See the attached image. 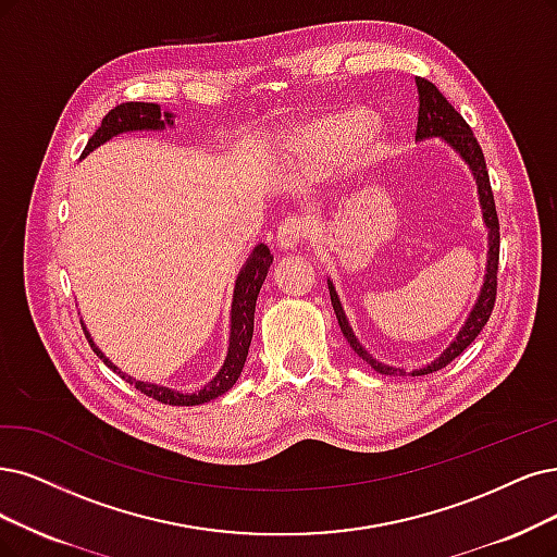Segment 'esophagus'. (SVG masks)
<instances>
[{"instance_id":"obj_1","label":"esophagus","mask_w":557,"mask_h":557,"mask_svg":"<svg viewBox=\"0 0 557 557\" xmlns=\"http://www.w3.org/2000/svg\"><path fill=\"white\" fill-rule=\"evenodd\" d=\"M312 226L300 215H286L277 230V245L282 250H294L305 238H310Z\"/></svg>"}]
</instances>
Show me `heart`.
<instances>
[{
    "mask_svg": "<svg viewBox=\"0 0 557 557\" xmlns=\"http://www.w3.org/2000/svg\"><path fill=\"white\" fill-rule=\"evenodd\" d=\"M372 121H374L372 114L364 110H356V112L344 114L331 123H323V126L314 128L310 135L312 149L321 156H337L348 141L372 126Z\"/></svg>",
    "mask_w": 557,
    "mask_h": 557,
    "instance_id": "obj_1",
    "label": "heart"
}]
</instances>
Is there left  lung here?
Segmentation results:
<instances>
[{"label":"left lung","instance_id":"8db88e82","mask_svg":"<svg viewBox=\"0 0 557 557\" xmlns=\"http://www.w3.org/2000/svg\"><path fill=\"white\" fill-rule=\"evenodd\" d=\"M418 85V100H420V110H418V131H416V139H426V137H445L451 147H455L463 160L470 164L472 174L478 178V188H480V201L484 209V222L488 226V261H486V280L482 286V294L478 298L475 310L470 312L466 325L461 327L459 337L449 344L447 351L434 360L431 364H426L420 372H413V376H424V374H434L438 369L447 367L451 360L459 358L466 348L475 342V337L482 333V327L486 325V321L491 319L493 305H496V294H498V259H500V222H498V211H496V199H493V190H491V181H488V170L484 162V153L478 137L472 135L470 126L466 123V119L451 108V102L436 89L434 82H429L424 77H416ZM327 289H331V300L335 307V314L339 321V327L344 337L348 339V344L354 346V351L372 364L374 372L379 374H387V376H406L404 369H393L387 364H381L379 360H374L369 356L364 348L360 346V342L356 339L354 331L348 327V321L344 317V310L339 305V298L335 294V286L327 282Z\"/></svg>","mask_w":557,"mask_h":557}]
</instances>
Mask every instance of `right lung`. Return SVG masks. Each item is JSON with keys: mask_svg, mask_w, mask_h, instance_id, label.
Segmentation results:
<instances>
[{"mask_svg": "<svg viewBox=\"0 0 557 557\" xmlns=\"http://www.w3.org/2000/svg\"><path fill=\"white\" fill-rule=\"evenodd\" d=\"M164 123H170V126H172V123H174L172 114H164V119H162L160 116V106H156V102H137V100L121 102V106H116L114 110H110L106 116H102L100 128L89 137L85 151H82V158H85L89 151H94L96 147H100L102 141H108L110 137H114L119 133L149 131V128L151 131H162ZM271 263H273V255L265 245H259L255 255L247 259L245 268L236 280V289H234L230 354H226V360L218 372V376L195 395H181V393H174V389H170V387H158V385H151V383H141V381H135L126 374L116 372V367L106 356H102L96 348V344L91 342L87 327H82V331H85V335H87V339L94 348V354L102 362H106L110 369H114V372L123 381H128L131 385H135L139 393H144V395L160 401V404H170V406H199V404H206V401H211V399L224 395L226 389H230L238 381V376L243 372V364H245L247 351H250V342H252V333H255L257 296H259V289H261V284L268 275V268H271Z\"/></svg>", "mask_w": 557, "mask_h": 557, "instance_id": "add662e5", "label": "right lung"}]
</instances>
